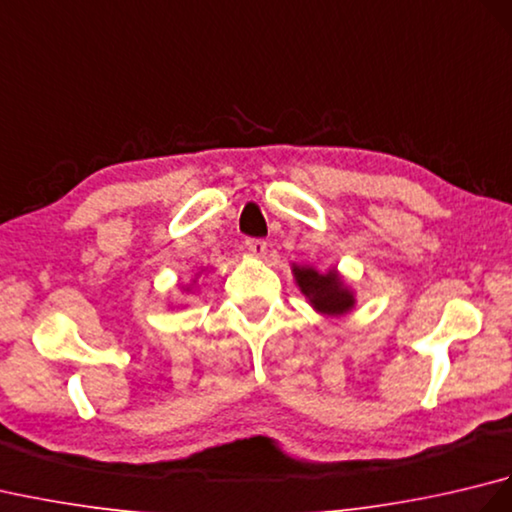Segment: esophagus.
<instances>
[{"mask_svg":"<svg viewBox=\"0 0 512 512\" xmlns=\"http://www.w3.org/2000/svg\"><path fill=\"white\" fill-rule=\"evenodd\" d=\"M246 248L255 257H259V259L266 257V253H268V244L264 242V239H253V237H250V239H246Z\"/></svg>","mask_w":512,"mask_h":512,"instance_id":"obj_1","label":"esophagus"}]
</instances>
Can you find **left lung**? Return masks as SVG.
I'll return each mask as SVG.
<instances>
[{"label":"left lung","instance_id":"8db88e82","mask_svg":"<svg viewBox=\"0 0 512 512\" xmlns=\"http://www.w3.org/2000/svg\"><path fill=\"white\" fill-rule=\"evenodd\" d=\"M292 277L312 310L323 317H345L356 308V292L336 268L321 273L310 264H292Z\"/></svg>","mask_w":512,"mask_h":512}]
</instances>
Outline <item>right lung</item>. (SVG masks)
<instances>
[{"label":"right lung","mask_w":512,"mask_h":512,"mask_svg":"<svg viewBox=\"0 0 512 512\" xmlns=\"http://www.w3.org/2000/svg\"><path fill=\"white\" fill-rule=\"evenodd\" d=\"M204 270H206V268H202L198 275H202V273H204ZM198 275H195V279H191V284H189V286H184V288H182L184 292H187V295H191V292L195 290V284H198Z\"/></svg>","instance_id":"right-lung-1"}]
</instances>
